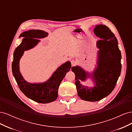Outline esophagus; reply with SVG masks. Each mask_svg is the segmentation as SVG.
<instances>
[{
  "mask_svg": "<svg viewBox=\"0 0 132 132\" xmlns=\"http://www.w3.org/2000/svg\"><path fill=\"white\" fill-rule=\"evenodd\" d=\"M71 66H74L76 65V64H77V62L75 61L74 60H72V61H71Z\"/></svg>",
  "mask_w": 132,
  "mask_h": 132,
  "instance_id": "34e87169",
  "label": "esophagus"
}]
</instances>
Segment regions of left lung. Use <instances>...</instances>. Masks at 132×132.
Returning a JSON list of instances; mask_svg holds the SVG:
<instances>
[{
    "label": "left lung",
    "mask_w": 132,
    "mask_h": 132,
    "mask_svg": "<svg viewBox=\"0 0 132 132\" xmlns=\"http://www.w3.org/2000/svg\"><path fill=\"white\" fill-rule=\"evenodd\" d=\"M94 32L100 38L96 43L98 49L95 68L89 73L79 65L73 67L71 71L75 75V85L79 97L83 100L95 102L100 101L113 91L121 71V53L118 41L107 26L97 25ZM91 78L94 86L82 85L80 82Z\"/></svg>",
    "instance_id": "8db88e82"
}]
</instances>
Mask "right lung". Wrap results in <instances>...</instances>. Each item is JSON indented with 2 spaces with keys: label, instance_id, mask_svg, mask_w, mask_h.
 <instances>
[{
  "label": "right lung",
  "instance_id": "1",
  "mask_svg": "<svg viewBox=\"0 0 132 132\" xmlns=\"http://www.w3.org/2000/svg\"><path fill=\"white\" fill-rule=\"evenodd\" d=\"M48 35L46 32L40 30L23 32L19 36L23 38L20 45L14 51L12 63L13 74L20 89L28 98L41 103H50L57 98L60 84L71 68L70 62H66L54 71L49 79L43 82L30 83L23 78L20 71L19 63L24 52L33 48L40 42L38 39L45 38Z\"/></svg>",
  "mask_w": 132,
  "mask_h": 132
}]
</instances>
